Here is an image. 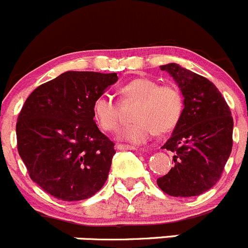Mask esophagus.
I'll use <instances>...</instances> for the list:
<instances>
[{"instance_id":"34e87169","label":"esophagus","mask_w":248,"mask_h":248,"mask_svg":"<svg viewBox=\"0 0 248 248\" xmlns=\"http://www.w3.org/2000/svg\"><path fill=\"white\" fill-rule=\"evenodd\" d=\"M117 149H119V150H137V148H135V146L125 145V144H118Z\"/></svg>"}]
</instances>
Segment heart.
Wrapping results in <instances>:
<instances>
[{"mask_svg":"<svg viewBox=\"0 0 248 248\" xmlns=\"http://www.w3.org/2000/svg\"><path fill=\"white\" fill-rule=\"evenodd\" d=\"M123 102H138L134 122L120 129V140L141 144L155 133H166L176 126L184 110V98L174 84H161L151 78H137L124 84L119 91ZM93 115L105 131H114L120 124V105L110 94H99L93 102Z\"/></svg>","mask_w":248,"mask_h":248,"instance_id":"heart-1","label":"heart"}]
</instances>
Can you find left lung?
Here are the masks:
<instances>
[{"label":"left lung","instance_id":"left-lung-1","mask_svg":"<svg viewBox=\"0 0 248 248\" xmlns=\"http://www.w3.org/2000/svg\"><path fill=\"white\" fill-rule=\"evenodd\" d=\"M177 83L184 110L163 149L174 153V166L156 180L170 196L190 198L207 191L220 180L232 150L233 119L215 84L176 63L161 65Z\"/></svg>","mask_w":248,"mask_h":248}]
</instances>
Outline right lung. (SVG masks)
Listing matches in <instances>:
<instances>
[{"instance_id": "1", "label": "right lung", "mask_w": 248, "mask_h": 248, "mask_svg": "<svg viewBox=\"0 0 248 248\" xmlns=\"http://www.w3.org/2000/svg\"><path fill=\"white\" fill-rule=\"evenodd\" d=\"M117 80V73L65 72L26 99L17 149L30 177L47 194L79 201L105 184L115 150L94 122L93 102Z\"/></svg>"}]
</instances>
